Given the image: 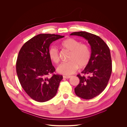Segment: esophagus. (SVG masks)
Masks as SVG:
<instances>
[{"label": "esophagus", "mask_w": 127, "mask_h": 127, "mask_svg": "<svg viewBox=\"0 0 127 127\" xmlns=\"http://www.w3.org/2000/svg\"><path fill=\"white\" fill-rule=\"evenodd\" d=\"M63 77L64 78H66V79H68V78H69L71 77L70 76H64Z\"/></svg>", "instance_id": "esophagus-1"}]
</instances>
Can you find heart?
I'll use <instances>...</instances> for the list:
<instances>
[{
  "label": "heart",
  "mask_w": 127,
  "mask_h": 127,
  "mask_svg": "<svg viewBox=\"0 0 127 127\" xmlns=\"http://www.w3.org/2000/svg\"><path fill=\"white\" fill-rule=\"evenodd\" d=\"M63 49L70 51L67 63L61 64L57 68L60 74L69 75L75 73L80 68L85 67L89 63L91 51L88 45L85 43H80V42L73 38H68L60 42ZM48 54L50 59L53 63L58 64L60 61L58 50L56 47L52 46L49 48Z\"/></svg>",
  "instance_id": "obj_1"
}]
</instances>
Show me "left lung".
I'll use <instances>...</instances> for the list:
<instances>
[{
  "mask_svg": "<svg viewBox=\"0 0 127 127\" xmlns=\"http://www.w3.org/2000/svg\"><path fill=\"white\" fill-rule=\"evenodd\" d=\"M71 35L83 37L91 47V56L87 66L77 76L79 83L75 88L77 96L85 99L93 98L105 90L112 72V60L110 49L101 37L86 32H76Z\"/></svg>",
  "mask_w": 127,
  "mask_h": 127,
  "instance_id": "1",
  "label": "left lung"
}]
</instances>
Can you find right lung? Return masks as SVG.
<instances>
[{"label":"right lung","mask_w":127,"mask_h":127,"mask_svg":"<svg viewBox=\"0 0 127 127\" xmlns=\"http://www.w3.org/2000/svg\"><path fill=\"white\" fill-rule=\"evenodd\" d=\"M64 36L54 34H40L34 36L22 46L16 61V72L21 85L34 100L44 102L56 95L62 75L53 74L48 54L53 41ZM53 74L51 78L47 76Z\"/></svg>","instance_id":"add662e5"}]
</instances>
